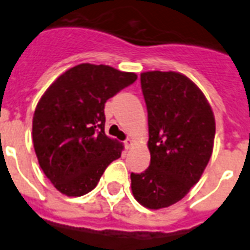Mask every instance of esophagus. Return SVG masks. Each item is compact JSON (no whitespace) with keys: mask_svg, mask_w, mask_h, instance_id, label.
Here are the masks:
<instances>
[{"mask_svg":"<svg viewBox=\"0 0 250 250\" xmlns=\"http://www.w3.org/2000/svg\"><path fill=\"white\" fill-rule=\"evenodd\" d=\"M125 146L127 149H129L131 146H132V140H129V139H127V140H125Z\"/></svg>","mask_w":250,"mask_h":250,"instance_id":"34e87169","label":"esophagus"}]
</instances>
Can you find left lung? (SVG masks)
<instances>
[{"mask_svg": "<svg viewBox=\"0 0 250 250\" xmlns=\"http://www.w3.org/2000/svg\"><path fill=\"white\" fill-rule=\"evenodd\" d=\"M148 110L150 164L131 172L132 193L141 205L161 209L176 204L200 180L213 152L215 119L205 96L179 72L140 76Z\"/></svg>", "mask_w": 250, "mask_h": 250, "instance_id": "obj_1", "label": "left lung"}]
</instances>
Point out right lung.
Instances as JSON below:
<instances>
[{"label":"right lung","instance_id":"obj_1","mask_svg":"<svg viewBox=\"0 0 250 250\" xmlns=\"http://www.w3.org/2000/svg\"><path fill=\"white\" fill-rule=\"evenodd\" d=\"M137 79L105 64H78L49 86L32 122L40 167L61 193L83 196L97 186L121 143L105 135V104Z\"/></svg>","mask_w":250,"mask_h":250}]
</instances>
